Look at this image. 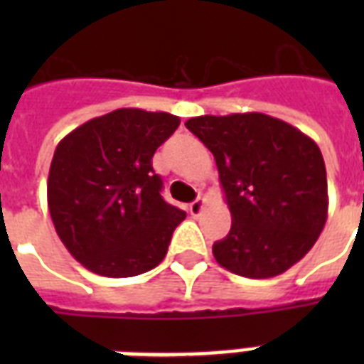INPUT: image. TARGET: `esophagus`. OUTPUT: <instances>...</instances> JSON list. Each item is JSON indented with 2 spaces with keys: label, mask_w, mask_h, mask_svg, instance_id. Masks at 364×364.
<instances>
[{
  "label": "esophagus",
  "mask_w": 364,
  "mask_h": 364,
  "mask_svg": "<svg viewBox=\"0 0 364 364\" xmlns=\"http://www.w3.org/2000/svg\"><path fill=\"white\" fill-rule=\"evenodd\" d=\"M205 208V200L200 196V198H196L193 202V204H188V211H191V215L193 217H198L202 211H204Z\"/></svg>",
  "instance_id": "34e87169"
}]
</instances>
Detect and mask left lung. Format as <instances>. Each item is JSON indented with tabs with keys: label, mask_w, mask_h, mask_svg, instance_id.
Wrapping results in <instances>:
<instances>
[{
	"label": "left lung",
	"mask_w": 364,
	"mask_h": 364,
	"mask_svg": "<svg viewBox=\"0 0 364 364\" xmlns=\"http://www.w3.org/2000/svg\"><path fill=\"white\" fill-rule=\"evenodd\" d=\"M188 130L215 156L232 227L213 243L223 268L274 277L304 257L328 211L327 170L317 143L264 113L193 117Z\"/></svg>",
	"instance_id": "obj_1"
}]
</instances>
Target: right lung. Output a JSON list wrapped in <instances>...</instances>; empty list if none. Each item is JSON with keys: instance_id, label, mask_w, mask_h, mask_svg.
I'll list each match as a JSON object with an SVG mask.
<instances>
[{"instance_id": "obj_1", "label": "right lung", "mask_w": 364, "mask_h": 364, "mask_svg": "<svg viewBox=\"0 0 364 364\" xmlns=\"http://www.w3.org/2000/svg\"><path fill=\"white\" fill-rule=\"evenodd\" d=\"M179 122L164 111L115 109L58 143L48 171V211L65 249L87 270L132 277L162 262L187 213L160 196L153 154Z\"/></svg>"}]
</instances>
